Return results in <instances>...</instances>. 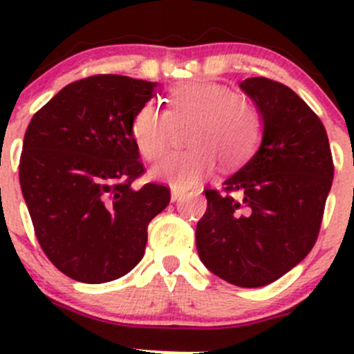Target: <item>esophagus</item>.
Segmentation results:
<instances>
[{
	"label": "esophagus",
	"mask_w": 354,
	"mask_h": 354,
	"mask_svg": "<svg viewBox=\"0 0 354 354\" xmlns=\"http://www.w3.org/2000/svg\"><path fill=\"white\" fill-rule=\"evenodd\" d=\"M183 195H185V192H181L180 188H173V190H171V200H173V202L180 200Z\"/></svg>",
	"instance_id": "1"
}]
</instances>
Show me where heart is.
I'll return each mask as SVG.
<instances>
[{
    "label": "heart",
    "mask_w": 354,
    "mask_h": 354,
    "mask_svg": "<svg viewBox=\"0 0 354 354\" xmlns=\"http://www.w3.org/2000/svg\"><path fill=\"white\" fill-rule=\"evenodd\" d=\"M188 151L164 157L152 169L156 180L188 190L216 171L217 160L227 169L248 162L263 138L259 106L241 99L234 88L216 82H185L167 94V109L147 102L130 124L135 147L147 160L160 159L178 127L192 124Z\"/></svg>",
    "instance_id": "1"
}]
</instances>
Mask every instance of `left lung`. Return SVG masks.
Here are the masks:
<instances>
[{"mask_svg":"<svg viewBox=\"0 0 354 354\" xmlns=\"http://www.w3.org/2000/svg\"><path fill=\"white\" fill-rule=\"evenodd\" d=\"M263 116L259 152L207 188L197 224L203 266L241 288L274 283L298 266L319 238L334 178L327 131L296 92L266 77L241 82Z\"/></svg>","mask_w":354,"mask_h":354,"instance_id":"obj_1","label":"left lung"}]
</instances>
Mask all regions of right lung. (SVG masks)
Here are the masks:
<instances>
[{
	"label": "right lung",
	"mask_w": 354,
	"mask_h": 354,
	"mask_svg": "<svg viewBox=\"0 0 354 354\" xmlns=\"http://www.w3.org/2000/svg\"><path fill=\"white\" fill-rule=\"evenodd\" d=\"M154 82L92 75L66 85L32 116L20 156V188L34 233L53 266L101 284L142 260L147 226L171 200L164 185H131L145 173L130 124Z\"/></svg>",
	"instance_id": "1"
}]
</instances>
